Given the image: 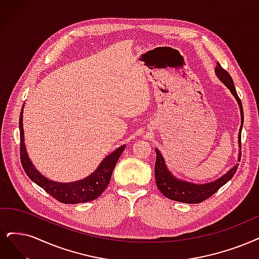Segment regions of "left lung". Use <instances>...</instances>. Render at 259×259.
Here are the masks:
<instances>
[{
    "instance_id": "left-lung-1",
    "label": "left lung",
    "mask_w": 259,
    "mask_h": 259,
    "mask_svg": "<svg viewBox=\"0 0 259 259\" xmlns=\"http://www.w3.org/2000/svg\"><path fill=\"white\" fill-rule=\"evenodd\" d=\"M215 73L219 76V79L227 86V89L234 95V97L237 99L239 107H240L241 126H240V132H239V142H240V149H241V129L243 124L242 102L236 92L232 76L229 75V73L225 69L222 68V66L219 63H217ZM156 154H157V158H156V164H155V178H156V184L158 189L165 197L176 200V202L186 203V204H198V203L204 202L205 199L209 198L210 196H212L220 188L224 186L227 181H229L234 177L239 165V163H237L227 174H225L221 178L217 179L215 181H213V183H209L205 185H195V184L187 183V181H181L179 179H176L168 171L165 165L164 159L158 149H156ZM240 159H241V152H240V157H239V162H240Z\"/></svg>"
}]
</instances>
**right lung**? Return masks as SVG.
Masks as SVG:
<instances>
[{"label": "right lung", "mask_w": 259, "mask_h": 259, "mask_svg": "<svg viewBox=\"0 0 259 259\" xmlns=\"http://www.w3.org/2000/svg\"><path fill=\"white\" fill-rule=\"evenodd\" d=\"M22 114L23 108L20 113V119H19V129H20V160L22 167L30 179H32L36 185L41 187L47 193H49L52 197L64 204L86 203L99 197L110 184L113 169L124 149V145L120 146L105 158L101 162L99 167L88 178L70 184L55 183V181H51L44 177L33 166L32 162L28 159L24 145Z\"/></svg>", "instance_id": "1"}]
</instances>
